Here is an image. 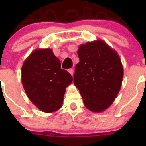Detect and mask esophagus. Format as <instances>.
Segmentation results:
<instances>
[{
    "label": "esophagus",
    "instance_id": "esophagus-1",
    "mask_svg": "<svg viewBox=\"0 0 146 146\" xmlns=\"http://www.w3.org/2000/svg\"><path fill=\"white\" fill-rule=\"evenodd\" d=\"M68 72H69V73H70L71 75L73 76V74H74V69H68Z\"/></svg>",
    "mask_w": 146,
    "mask_h": 146
}]
</instances>
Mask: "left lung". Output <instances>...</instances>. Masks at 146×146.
Masks as SVG:
<instances>
[{
    "label": "left lung",
    "mask_w": 146,
    "mask_h": 146,
    "mask_svg": "<svg viewBox=\"0 0 146 146\" xmlns=\"http://www.w3.org/2000/svg\"><path fill=\"white\" fill-rule=\"evenodd\" d=\"M74 84L85 106L100 113L109 108L121 89L123 70L119 55L102 40L82 44L77 50Z\"/></svg>",
    "instance_id": "1"
}]
</instances>
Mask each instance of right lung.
<instances>
[{
  "label": "right lung",
  "mask_w": 146,
  "mask_h": 146,
  "mask_svg": "<svg viewBox=\"0 0 146 146\" xmlns=\"http://www.w3.org/2000/svg\"><path fill=\"white\" fill-rule=\"evenodd\" d=\"M72 80L69 72L61 69L60 60L50 49L34 50L22 66V83L27 96L44 113L61 108L66 88Z\"/></svg>",
  "instance_id": "right-lung-1"
}]
</instances>
